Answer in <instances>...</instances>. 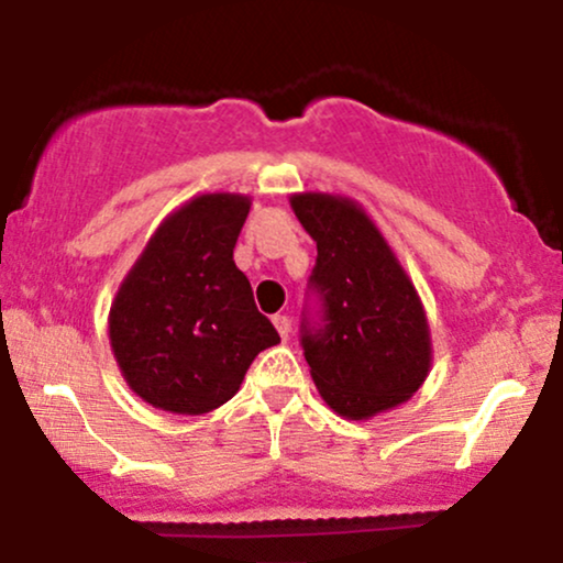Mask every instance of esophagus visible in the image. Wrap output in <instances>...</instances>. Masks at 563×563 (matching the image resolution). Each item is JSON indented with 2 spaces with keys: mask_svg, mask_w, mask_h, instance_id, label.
Instances as JSON below:
<instances>
[{
  "mask_svg": "<svg viewBox=\"0 0 563 563\" xmlns=\"http://www.w3.org/2000/svg\"><path fill=\"white\" fill-rule=\"evenodd\" d=\"M273 322H275L277 333H280V339H283V341H288V335H290V322H288L286 314H275Z\"/></svg>",
  "mask_w": 563,
  "mask_h": 563,
  "instance_id": "1",
  "label": "esophagus"
}]
</instances>
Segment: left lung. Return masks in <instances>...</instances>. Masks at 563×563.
I'll use <instances>...</instances> for the list:
<instances>
[{
    "mask_svg": "<svg viewBox=\"0 0 563 563\" xmlns=\"http://www.w3.org/2000/svg\"><path fill=\"white\" fill-rule=\"evenodd\" d=\"M290 209L318 243L312 286L325 325L303 328V357L333 412L367 421L423 386L434 360L421 296L371 214L339 192H294Z\"/></svg>",
    "mask_w": 563,
    "mask_h": 563,
    "instance_id": "8db88e82",
    "label": "left lung"
}]
</instances>
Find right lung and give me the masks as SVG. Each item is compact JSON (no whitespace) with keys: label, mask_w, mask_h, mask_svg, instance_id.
Masks as SVG:
<instances>
[{"label":"right lung","mask_w":563,"mask_h":563,"mask_svg":"<svg viewBox=\"0 0 563 563\" xmlns=\"http://www.w3.org/2000/svg\"><path fill=\"white\" fill-rule=\"evenodd\" d=\"M251 196L198 192L172 211L124 275L108 312L121 376L142 402L203 416L241 389L280 335L232 262Z\"/></svg>","instance_id":"obj_1"}]
</instances>
